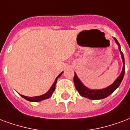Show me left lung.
Here are the masks:
<instances>
[{
	"mask_svg": "<svg viewBox=\"0 0 130 130\" xmlns=\"http://www.w3.org/2000/svg\"><path fill=\"white\" fill-rule=\"evenodd\" d=\"M113 39L115 41L116 44L118 45V49H119V51L121 53L122 61H123V69H122L121 74L119 75V76L117 77V79H116L111 85L108 86L107 87L102 89H89L88 87L83 85V83L81 82V80L78 78V77L77 76V74L75 73L73 82H74L75 89L79 92L80 95H82L83 97L91 99V100L103 99V98H105L108 97L109 95H111L119 87V85H121V82L123 79L124 75H125V59H124L123 53H122L121 50V45L118 43V41L116 38H113Z\"/></svg>",
	"mask_w": 130,
	"mask_h": 130,
	"instance_id": "8db88e82",
	"label": "left lung"
}]
</instances>
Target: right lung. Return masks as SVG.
Returning a JSON list of instances; mask_svg holds the SVG:
<instances>
[{
    "instance_id": "obj_1",
    "label": "right lung",
    "mask_w": 130,
    "mask_h": 130,
    "mask_svg": "<svg viewBox=\"0 0 130 130\" xmlns=\"http://www.w3.org/2000/svg\"><path fill=\"white\" fill-rule=\"evenodd\" d=\"M63 73V72H61L60 74L58 76L56 77L55 82L53 84V85L51 86V87L50 88V89L48 90V92H46L45 93L41 95H38V96H35V97H27V96H25V95H21V97H23L25 100H28V101H30V102H40L41 100H45V99H48L49 98H51L53 95V93L54 92V91L55 90V85L56 83H57V79H58L59 77L61 76V75Z\"/></svg>"
}]
</instances>
